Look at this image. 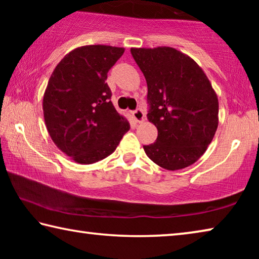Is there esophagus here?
Here are the masks:
<instances>
[{
    "label": "esophagus",
    "mask_w": 259,
    "mask_h": 259,
    "mask_svg": "<svg viewBox=\"0 0 259 259\" xmlns=\"http://www.w3.org/2000/svg\"><path fill=\"white\" fill-rule=\"evenodd\" d=\"M133 117L137 123H143L145 121V113L142 108H137L135 112H133Z\"/></svg>",
    "instance_id": "obj_1"
}]
</instances>
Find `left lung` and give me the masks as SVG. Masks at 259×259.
<instances>
[{
  "mask_svg": "<svg viewBox=\"0 0 259 259\" xmlns=\"http://www.w3.org/2000/svg\"><path fill=\"white\" fill-rule=\"evenodd\" d=\"M147 82V119L157 138L144 146L166 170H181L207 151L218 126V98L203 69L175 48H131Z\"/></svg>",
  "mask_w": 259,
  "mask_h": 259,
  "instance_id": "obj_1",
  "label": "left lung"
}]
</instances>
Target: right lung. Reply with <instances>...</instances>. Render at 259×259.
Instances as JSON below:
<instances>
[{
    "label": "right lung",
    "mask_w": 259,
    "mask_h": 259,
    "mask_svg": "<svg viewBox=\"0 0 259 259\" xmlns=\"http://www.w3.org/2000/svg\"><path fill=\"white\" fill-rule=\"evenodd\" d=\"M124 48L78 47L61 59L43 95L47 130L59 150L80 164H91L115 151L130 129L111 102L107 73Z\"/></svg>",
    "instance_id": "right-lung-1"
}]
</instances>
